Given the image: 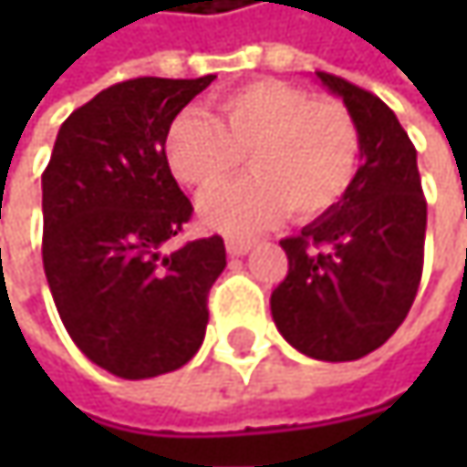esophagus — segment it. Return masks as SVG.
Listing matches in <instances>:
<instances>
[{"mask_svg":"<svg viewBox=\"0 0 467 467\" xmlns=\"http://www.w3.org/2000/svg\"><path fill=\"white\" fill-rule=\"evenodd\" d=\"M251 245H254V240H248V237H227V251H230L233 256H243V254H248V251H251Z\"/></svg>","mask_w":467,"mask_h":467,"instance_id":"esophagus-1","label":"esophagus"}]
</instances>
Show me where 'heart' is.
I'll list each match as a JSON object with an SVG mask.
<instances>
[{"label":"heart","instance_id":"heart-1","mask_svg":"<svg viewBox=\"0 0 467 467\" xmlns=\"http://www.w3.org/2000/svg\"><path fill=\"white\" fill-rule=\"evenodd\" d=\"M172 178L205 192L239 163L252 175L200 197L208 230L248 234L275 224L286 211L311 222L329 213L351 189L359 167V132L335 99L284 80H254L216 99V116L181 110L164 132Z\"/></svg>","mask_w":467,"mask_h":467}]
</instances>
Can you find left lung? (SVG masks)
Returning <instances> with one entry per match:
<instances>
[{
    "mask_svg": "<svg viewBox=\"0 0 467 467\" xmlns=\"http://www.w3.org/2000/svg\"><path fill=\"white\" fill-rule=\"evenodd\" d=\"M343 99L359 132V170L348 194L325 216L281 240L286 278L270 295L278 332L297 351L351 362L403 325L417 297L427 202L417 148L398 116L370 91L317 72Z\"/></svg>",
    "mask_w": 467,
    "mask_h": 467,
    "instance_id": "obj_1",
    "label": "left lung"
}]
</instances>
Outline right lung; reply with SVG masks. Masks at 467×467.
Returning <instances> with one entry per match:
<instances>
[{"label": "right lung", "mask_w": 467, "mask_h": 467, "mask_svg": "<svg viewBox=\"0 0 467 467\" xmlns=\"http://www.w3.org/2000/svg\"><path fill=\"white\" fill-rule=\"evenodd\" d=\"M135 78L58 130L43 172V265L75 346L119 379L186 365L205 340L208 292L227 267L219 234L167 251L192 202L164 161L170 121L213 83Z\"/></svg>", "instance_id": "right-lung-1"}]
</instances>
